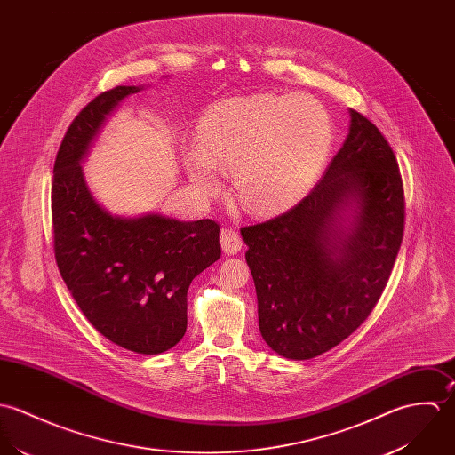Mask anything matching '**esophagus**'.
<instances>
[{
  "mask_svg": "<svg viewBox=\"0 0 455 455\" xmlns=\"http://www.w3.org/2000/svg\"><path fill=\"white\" fill-rule=\"evenodd\" d=\"M220 243H221V250L227 253V255H235L241 251L243 248V239L239 235L237 230L234 228H225L221 230L220 234Z\"/></svg>",
  "mask_w": 455,
  "mask_h": 455,
  "instance_id": "34e87169",
  "label": "esophagus"
}]
</instances>
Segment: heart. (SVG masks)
Here are the masks:
<instances>
[{"label": "heart", "mask_w": 455, "mask_h": 455, "mask_svg": "<svg viewBox=\"0 0 455 455\" xmlns=\"http://www.w3.org/2000/svg\"><path fill=\"white\" fill-rule=\"evenodd\" d=\"M332 137L327 108L311 96L230 98L202 116L198 148L184 149V167L202 196L221 189V172H234L239 205L271 214L304 191L329 156Z\"/></svg>", "instance_id": "b5f03b06"}]
</instances>
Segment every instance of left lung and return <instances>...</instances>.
I'll use <instances>...</instances> for the list:
<instances>
[{"mask_svg":"<svg viewBox=\"0 0 455 455\" xmlns=\"http://www.w3.org/2000/svg\"><path fill=\"white\" fill-rule=\"evenodd\" d=\"M350 133L295 207L243 227L259 327L275 354L315 359L355 332L397 259L404 191L381 132L350 108Z\"/></svg>","mask_w":455,"mask_h":455,"instance_id":"1","label":"left lung"}]
</instances>
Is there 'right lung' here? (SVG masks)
<instances>
[{"label":"right lung","instance_id":"right-lung-1","mask_svg":"<svg viewBox=\"0 0 455 455\" xmlns=\"http://www.w3.org/2000/svg\"><path fill=\"white\" fill-rule=\"evenodd\" d=\"M140 90L103 92L76 116L56 156L51 209L56 264L84 316L117 347L156 355L181 341L189 283L221 248L212 220L121 218L94 200L81 162L110 112Z\"/></svg>","mask_w":455,"mask_h":455}]
</instances>
